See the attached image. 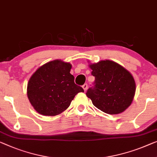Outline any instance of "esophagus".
I'll return each mask as SVG.
<instances>
[{"label":"esophagus","instance_id":"obj_1","mask_svg":"<svg viewBox=\"0 0 157 157\" xmlns=\"http://www.w3.org/2000/svg\"><path fill=\"white\" fill-rule=\"evenodd\" d=\"M87 87H88L87 84H85V85H82V88H83V90H84V91H85V92H86V90H87Z\"/></svg>","mask_w":157,"mask_h":157}]
</instances>
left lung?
Returning <instances> with one entry per match:
<instances>
[{"label": "left lung", "instance_id": "obj_1", "mask_svg": "<svg viewBox=\"0 0 157 157\" xmlns=\"http://www.w3.org/2000/svg\"><path fill=\"white\" fill-rule=\"evenodd\" d=\"M94 86L89 89L86 97L94 106L104 113L113 115L127 109L134 99L136 85L130 72L112 60L90 63Z\"/></svg>", "mask_w": 157, "mask_h": 157}]
</instances>
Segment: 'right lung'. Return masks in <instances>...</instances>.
Masks as SVG:
<instances>
[{
	"label": "right lung",
	"mask_w": 157,
	"mask_h": 157,
	"mask_svg": "<svg viewBox=\"0 0 157 157\" xmlns=\"http://www.w3.org/2000/svg\"><path fill=\"white\" fill-rule=\"evenodd\" d=\"M71 68L70 63L54 60L41 65L32 75L27 94L37 113L57 116L68 108L77 94L84 92L75 84Z\"/></svg>",
	"instance_id": "right-lung-1"
}]
</instances>
